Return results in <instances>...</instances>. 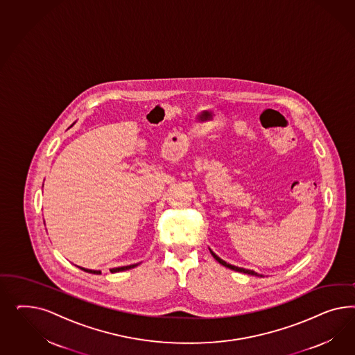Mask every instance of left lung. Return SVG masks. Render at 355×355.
I'll return each instance as SVG.
<instances>
[{
  "label": "left lung",
  "mask_w": 355,
  "mask_h": 355,
  "mask_svg": "<svg viewBox=\"0 0 355 355\" xmlns=\"http://www.w3.org/2000/svg\"><path fill=\"white\" fill-rule=\"evenodd\" d=\"M209 252L212 254V257L221 264V266H224L226 268L233 269V270H236V272H241V273H246V275H251V276H257V277H263V275H259L258 272H255V270H251V269H245L241 268V267H236V266H232V264H229V263H226L225 260H223L221 258H218L217 255H216L215 252L209 248Z\"/></svg>",
  "instance_id": "left-lung-1"
}]
</instances>
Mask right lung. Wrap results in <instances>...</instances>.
<instances>
[{
	"label": "right lung",
	"instance_id": "add662e5",
	"mask_svg": "<svg viewBox=\"0 0 355 355\" xmlns=\"http://www.w3.org/2000/svg\"><path fill=\"white\" fill-rule=\"evenodd\" d=\"M74 125V123H73ZM71 125V126H73ZM70 126V128H71ZM138 264H131V266H126V267H119V268H112L110 269V272L112 273H116V272H122V270H128V269L134 268V267H137ZM79 268L82 269V270H85V272H88V273H94V275H100L101 273V270H95V269H87L82 268V267H79Z\"/></svg>",
	"mask_w": 355,
	"mask_h": 355
}]
</instances>
